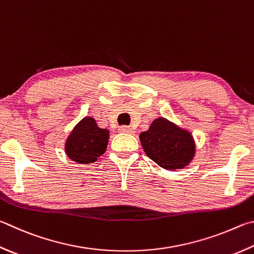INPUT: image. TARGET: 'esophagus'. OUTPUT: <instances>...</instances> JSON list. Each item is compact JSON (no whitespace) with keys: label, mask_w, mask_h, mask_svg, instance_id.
Masks as SVG:
<instances>
[{"label":"esophagus","mask_w":254,"mask_h":254,"mask_svg":"<svg viewBox=\"0 0 254 254\" xmlns=\"http://www.w3.org/2000/svg\"><path fill=\"white\" fill-rule=\"evenodd\" d=\"M119 131L122 132V133H132V128L130 127H127V126H122L119 127Z\"/></svg>","instance_id":"esophagus-1"}]
</instances>
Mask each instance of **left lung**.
Instances as JSON below:
<instances>
[{
  "mask_svg": "<svg viewBox=\"0 0 254 254\" xmlns=\"http://www.w3.org/2000/svg\"><path fill=\"white\" fill-rule=\"evenodd\" d=\"M143 150L149 158L167 170L184 168L194 155V141L190 133L167 119H156L140 134Z\"/></svg>",
  "mask_w": 254,
  "mask_h": 254,
  "instance_id": "left-lung-1",
  "label": "left lung"
}]
</instances>
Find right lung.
Returning <instances> with one entry per match:
<instances>
[{
	"instance_id": "obj_1",
	"label": "right lung",
	"mask_w": 254,
	"mask_h": 254,
	"mask_svg": "<svg viewBox=\"0 0 254 254\" xmlns=\"http://www.w3.org/2000/svg\"><path fill=\"white\" fill-rule=\"evenodd\" d=\"M109 131L100 128L95 120L84 118L68 136L65 152L76 163H93L107 150Z\"/></svg>"
}]
</instances>
